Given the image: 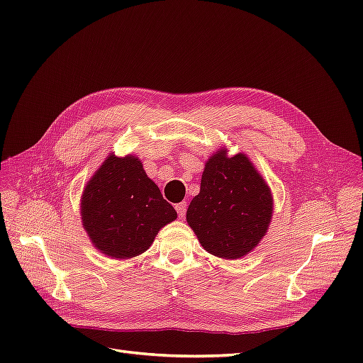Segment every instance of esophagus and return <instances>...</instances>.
Wrapping results in <instances>:
<instances>
[{"label":"esophagus","instance_id":"34e87169","mask_svg":"<svg viewBox=\"0 0 363 363\" xmlns=\"http://www.w3.org/2000/svg\"><path fill=\"white\" fill-rule=\"evenodd\" d=\"M186 208H188V204H186L184 201H182V203H179V204H175V211H177V213H179V216L183 219L184 218V215H186Z\"/></svg>","mask_w":363,"mask_h":363}]
</instances>
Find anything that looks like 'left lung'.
<instances>
[{
	"instance_id": "1",
	"label": "left lung",
	"mask_w": 363,
	"mask_h": 363,
	"mask_svg": "<svg viewBox=\"0 0 363 363\" xmlns=\"http://www.w3.org/2000/svg\"><path fill=\"white\" fill-rule=\"evenodd\" d=\"M271 218V191L250 159L213 152L186 213L203 248L221 259L242 257L260 244Z\"/></svg>"
}]
</instances>
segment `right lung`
<instances>
[{"label": "right lung", "mask_w": 363, "mask_h": 363, "mask_svg": "<svg viewBox=\"0 0 363 363\" xmlns=\"http://www.w3.org/2000/svg\"><path fill=\"white\" fill-rule=\"evenodd\" d=\"M175 218V208L135 156H108L82 196L83 227L91 242L113 259L142 255Z\"/></svg>", "instance_id": "obj_1"}]
</instances>
